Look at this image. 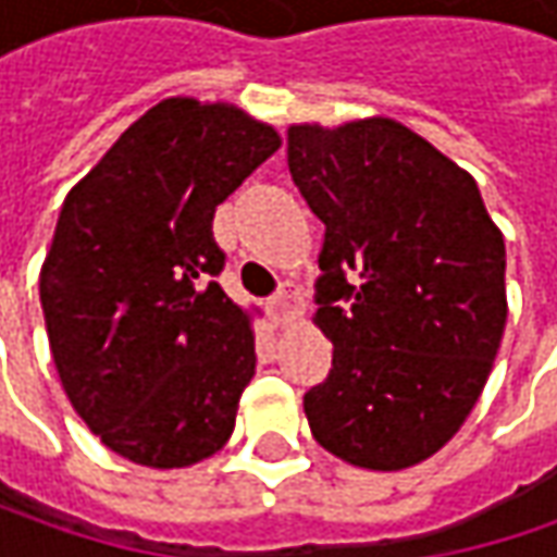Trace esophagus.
<instances>
[{
  "instance_id": "esophagus-1",
  "label": "esophagus",
  "mask_w": 557,
  "mask_h": 557,
  "mask_svg": "<svg viewBox=\"0 0 557 557\" xmlns=\"http://www.w3.org/2000/svg\"><path fill=\"white\" fill-rule=\"evenodd\" d=\"M269 312L275 315V322H290V319H297L300 312H304V294L300 288H282L272 300H269Z\"/></svg>"
}]
</instances>
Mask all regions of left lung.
Here are the masks:
<instances>
[{
  "label": "left lung",
  "mask_w": 557,
  "mask_h": 557,
  "mask_svg": "<svg viewBox=\"0 0 557 557\" xmlns=\"http://www.w3.org/2000/svg\"><path fill=\"white\" fill-rule=\"evenodd\" d=\"M288 170L325 223L312 322L332 372L312 437L369 471L431 459L471 416L503 344L505 238L459 163L391 117L294 123Z\"/></svg>",
  "instance_id": "left-lung-1"
}]
</instances>
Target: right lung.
<instances>
[{
	"label": "right lung",
	"instance_id": "1",
	"mask_svg": "<svg viewBox=\"0 0 557 557\" xmlns=\"http://www.w3.org/2000/svg\"><path fill=\"white\" fill-rule=\"evenodd\" d=\"M225 101L163 98L67 191L39 300L61 387L111 453L188 468L220 453L257 369L220 288L213 213L278 151Z\"/></svg>",
	"mask_w": 557,
	"mask_h": 557
}]
</instances>
